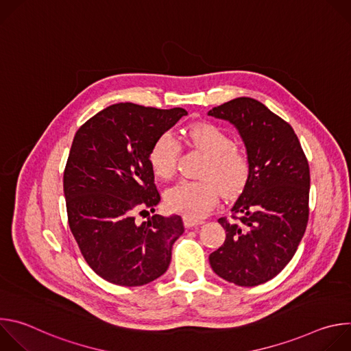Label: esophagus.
Returning <instances> with one entry per match:
<instances>
[{
    "instance_id": "esophagus-1",
    "label": "esophagus",
    "mask_w": 351,
    "mask_h": 351,
    "mask_svg": "<svg viewBox=\"0 0 351 351\" xmlns=\"http://www.w3.org/2000/svg\"><path fill=\"white\" fill-rule=\"evenodd\" d=\"M183 223H184V226L186 228H193V226H198V225H202V223H204V221L203 219H197V218H193V217H183Z\"/></svg>"
}]
</instances>
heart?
Segmentation results:
<instances>
[{
    "label": "heart",
    "instance_id": "b5f03b06",
    "mask_svg": "<svg viewBox=\"0 0 351 351\" xmlns=\"http://www.w3.org/2000/svg\"><path fill=\"white\" fill-rule=\"evenodd\" d=\"M189 143L207 160L199 169V180H183L167 191L168 207L179 214L199 218L219 202L221 189L226 195L237 194L250 175V158L244 148L233 143L223 128L202 122L187 130ZM180 156L178 138L167 132L156 138L148 153V164L160 179H171Z\"/></svg>",
    "mask_w": 351,
    "mask_h": 351
}]
</instances>
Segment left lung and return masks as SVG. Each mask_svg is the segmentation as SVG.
Here are the masks:
<instances>
[{"label":"left lung","instance_id":"1","mask_svg":"<svg viewBox=\"0 0 351 351\" xmlns=\"http://www.w3.org/2000/svg\"><path fill=\"white\" fill-rule=\"evenodd\" d=\"M208 115L239 129L250 158V175L230 218L218 219L226 239L210 254V264L228 282L257 286L289 264L304 236L308 161L293 128L254 98L230 99Z\"/></svg>","mask_w":351,"mask_h":351}]
</instances>
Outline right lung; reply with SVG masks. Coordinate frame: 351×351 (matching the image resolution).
Masks as SVG:
<instances>
[{
    "label": "right lung",
    "mask_w": 351,
    "mask_h": 351,
    "mask_svg": "<svg viewBox=\"0 0 351 351\" xmlns=\"http://www.w3.org/2000/svg\"><path fill=\"white\" fill-rule=\"evenodd\" d=\"M183 108L160 110L119 103L83 123L64 171L71 232L88 267L119 286H141L165 274L172 245L184 232L179 215L156 211L161 195L148 164L158 136L171 129Z\"/></svg>",
    "instance_id": "obj_1"
}]
</instances>
